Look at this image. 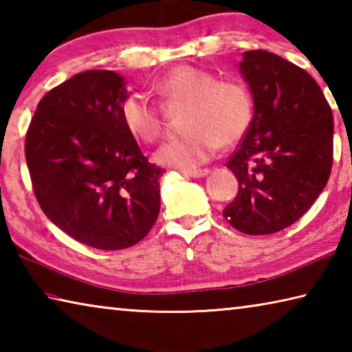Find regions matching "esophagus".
Listing matches in <instances>:
<instances>
[{"label": "esophagus", "mask_w": 352, "mask_h": 352, "mask_svg": "<svg viewBox=\"0 0 352 352\" xmlns=\"http://www.w3.org/2000/svg\"><path fill=\"white\" fill-rule=\"evenodd\" d=\"M210 174V169H200V170H194V172H189L186 174L188 177H192V178H204Z\"/></svg>", "instance_id": "esophagus-1"}]
</instances>
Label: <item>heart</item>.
Segmentation results:
<instances>
[{
	"label": "heart",
	"instance_id": "1",
	"mask_svg": "<svg viewBox=\"0 0 352 352\" xmlns=\"http://www.w3.org/2000/svg\"><path fill=\"white\" fill-rule=\"evenodd\" d=\"M168 104H188L186 135L164 142L153 160L166 168L192 172L216 155L219 146L239 141L252 124L253 100L245 87L233 80H217L208 71L178 67L155 83ZM124 126L136 140L152 142L162 133L158 107L144 93H130L119 107Z\"/></svg>",
	"mask_w": 352,
	"mask_h": 352
}]
</instances>
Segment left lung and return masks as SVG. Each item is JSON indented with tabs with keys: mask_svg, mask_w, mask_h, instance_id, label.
I'll use <instances>...</instances> for the list:
<instances>
[{
	"mask_svg": "<svg viewBox=\"0 0 352 352\" xmlns=\"http://www.w3.org/2000/svg\"><path fill=\"white\" fill-rule=\"evenodd\" d=\"M239 71L253 119L226 163L239 192L223 217L245 234H272L296 222L329 180L332 111L317 82L273 52H243Z\"/></svg>",
	"mask_w": 352,
	"mask_h": 352,
	"instance_id": "8db88e82",
	"label": "left lung"
}]
</instances>
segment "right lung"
Instances as JSON below:
<instances>
[{
  "label": "right lung",
  "mask_w": 352,
  "mask_h": 352,
  "mask_svg": "<svg viewBox=\"0 0 352 352\" xmlns=\"http://www.w3.org/2000/svg\"><path fill=\"white\" fill-rule=\"evenodd\" d=\"M127 82L85 71L47 91L26 135V162L41 210L73 239L122 250L144 239L160 212L163 169L147 162L119 107Z\"/></svg>",
  "instance_id": "obj_1"
}]
</instances>
